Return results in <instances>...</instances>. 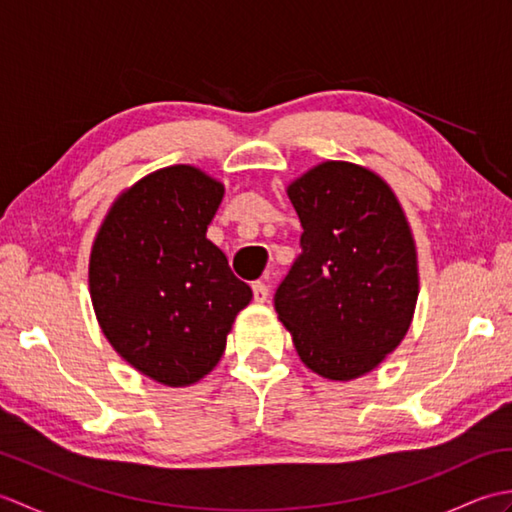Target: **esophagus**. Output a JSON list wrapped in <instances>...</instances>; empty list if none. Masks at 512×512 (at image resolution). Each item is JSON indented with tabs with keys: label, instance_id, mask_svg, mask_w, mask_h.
Masks as SVG:
<instances>
[{
	"label": "esophagus",
	"instance_id": "34e87169",
	"mask_svg": "<svg viewBox=\"0 0 512 512\" xmlns=\"http://www.w3.org/2000/svg\"><path fill=\"white\" fill-rule=\"evenodd\" d=\"M268 292H270L268 284H264V281H255V284H253V299L257 303H266L268 301Z\"/></svg>",
	"mask_w": 512,
	"mask_h": 512
}]
</instances>
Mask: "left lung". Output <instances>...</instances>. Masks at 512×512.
<instances>
[{"label":"left lung","instance_id":"left-lung-1","mask_svg":"<svg viewBox=\"0 0 512 512\" xmlns=\"http://www.w3.org/2000/svg\"><path fill=\"white\" fill-rule=\"evenodd\" d=\"M301 255L275 292L279 321L314 374L352 380L405 339L418 255L405 211L374 171L328 160L288 187Z\"/></svg>","mask_w":512,"mask_h":512}]
</instances>
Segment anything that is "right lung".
<instances>
[{"instance_id": "right-lung-1", "label": "right lung", "mask_w": 512, "mask_h": 512, "mask_svg": "<svg viewBox=\"0 0 512 512\" xmlns=\"http://www.w3.org/2000/svg\"><path fill=\"white\" fill-rule=\"evenodd\" d=\"M224 184L191 165L149 173L118 195L96 233L90 297L107 341L167 387L198 383L220 361L253 290L206 239Z\"/></svg>"}]
</instances>
